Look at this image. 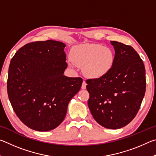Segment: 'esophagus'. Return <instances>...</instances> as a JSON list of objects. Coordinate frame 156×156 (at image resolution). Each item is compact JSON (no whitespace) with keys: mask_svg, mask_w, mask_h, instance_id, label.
Returning a JSON list of instances; mask_svg holds the SVG:
<instances>
[{"mask_svg":"<svg viewBox=\"0 0 156 156\" xmlns=\"http://www.w3.org/2000/svg\"><path fill=\"white\" fill-rule=\"evenodd\" d=\"M86 86H87L86 82L85 81H83V84H82V86H81L82 89H86Z\"/></svg>","mask_w":156,"mask_h":156,"instance_id":"1","label":"esophagus"}]
</instances>
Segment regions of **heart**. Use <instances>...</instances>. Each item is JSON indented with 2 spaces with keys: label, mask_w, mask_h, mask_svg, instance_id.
I'll return each mask as SVG.
<instances>
[{
  "label": "heart",
  "mask_w": 156,
  "mask_h": 156,
  "mask_svg": "<svg viewBox=\"0 0 156 156\" xmlns=\"http://www.w3.org/2000/svg\"><path fill=\"white\" fill-rule=\"evenodd\" d=\"M71 60L78 67H83L84 74L91 79H99L112 70L115 63L112 49L100 44H83L75 46L71 51Z\"/></svg>",
  "instance_id": "heart-1"
}]
</instances>
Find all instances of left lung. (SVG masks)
Returning a JSON list of instances; mask_svg holds the SVG:
<instances>
[{
    "label": "left lung",
    "instance_id": "8db88e82",
    "mask_svg": "<svg viewBox=\"0 0 156 156\" xmlns=\"http://www.w3.org/2000/svg\"><path fill=\"white\" fill-rule=\"evenodd\" d=\"M115 63L110 72L99 79H88V106L96 122L118 129L131 122L140 107L146 91L145 68L133 47L111 41Z\"/></svg>",
    "mask_w": 156,
    "mask_h": 156
}]
</instances>
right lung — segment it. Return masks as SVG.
Masks as SVG:
<instances>
[{
  "mask_svg": "<svg viewBox=\"0 0 156 156\" xmlns=\"http://www.w3.org/2000/svg\"><path fill=\"white\" fill-rule=\"evenodd\" d=\"M65 47L53 40L34 42L18 49L10 62L9 101L19 119L34 130L48 131L60 125L80 89L83 79L64 76Z\"/></svg>",
  "mask_w": 156,
  "mask_h": 156,
  "instance_id": "1",
  "label": "right lung"
}]
</instances>
